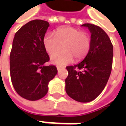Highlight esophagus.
Returning a JSON list of instances; mask_svg holds the SVG:
<instances>
[{
    "mask_svg": "<svg viewBox=\"0 0 126 126\" xmlns=\"http://www.w3.org/2000/svg\"><path fill=\"white\" fill-rule=\"evenodd\" d=\"M57 71H60L61 69L60 66H57Z\"/></svg>",
    "mask_w": 126,
    "mask_h": 126,
    "instance_id": "1",
    "label": "esophagus"
}]
</instances>
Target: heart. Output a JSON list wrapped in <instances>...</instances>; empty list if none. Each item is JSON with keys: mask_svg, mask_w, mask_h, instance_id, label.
I'll list each match as a JSON object with an SVG mask.
<instances>
[{"mask_svg": "<svg viewBox=\"0 0 126 126\" xmlns=\"http://www.w3.org/2000/svg\"><path fill=\"white\" fill-rule=\"evenodd\" d=\"M43 43L47 53L54 52L50 56L52 64L65 65L71 62L74 58L79 61L88 55L91 46V38L88 33L79 29L64 27L56 29L55 35L52 33H46ZM62 45L63 49L56 52Z\"/></svg>", "mask_w": 126, "mask_h": 126, "instance_id": "obj_1", "label": "heart"}]
</instances>
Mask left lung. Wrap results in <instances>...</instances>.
I'll list each match as a JSON object with an SVG mask.
<instances>
[{
	"label": "left lung",
	"instance_id": "8db88e82",
	"mask_svg": "<svg viewBox=\"0 0 126 126\" xmlns=\"http://www.w3.org/2000/svg\"><path fill=\"white\" fill-rule=\"evenodd\" d=\"M91 33V46L84 60L76 65L67 66L69 75L65 90L71 98L89 102L97 97L105 88L111 71L113 46L102 29L84 24Z\"/></svg>",
	"mask_w": 126,
	"mask_h": 126
}]
</instances>
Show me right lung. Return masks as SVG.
Wrapping results in <instances>:
<instances>
[{"label":"right lung","instance_id":"1","mask_svg":"<svg viewBox=\"0 0 126 126\" xmlns=\"http://www.w3.org/2000/svg\"><path fill=\"white\" fill-rule=\"evenodd\" d=\"M50 24L35 19L15 33L10 55V70L12 85L24 99L35 101L47 93L48 83L57 74L55 66H45L50 58L43 39Z\"/></svg>","mask_w":126,"mask_h":126}]
</instances>
